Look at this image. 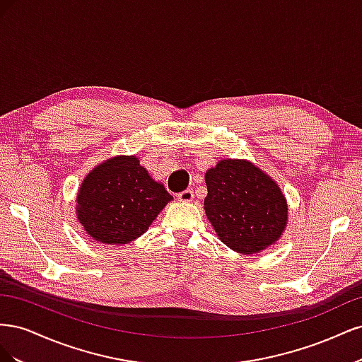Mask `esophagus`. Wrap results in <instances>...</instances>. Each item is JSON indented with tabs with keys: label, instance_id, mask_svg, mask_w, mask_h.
Here are the masks:
<instances>
[{
	"label": "esophagus",
	"instance_id": "obj_1",
	"mask_svg": "<svg viewBox=\"0 0 362 362\" xmlns=\"http://www.w3.org/2000/svg\"><path fill=\"white\" fill-rule=\"evenodd\" d=\"M178 201L180 202H192L193 201V190L187 189V190L178 193Z\"/></svg>",
	"mask_w": 362,
	"mask_h": 362
}]
</instances>
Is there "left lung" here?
Instances as JSON below:
<instances>
[{
	"label": "left lung",
	"mask_w": 362,
	"mask_h": 362,
	"mask_svg": "<svg viewBox=\"0 0 362 362\" xmlns=\"http://www.w3.org/2000/svg\"><path fill=\"white\" fill-rule=\"evenodd\" d=\"M204 210L221 242L252 255L275 245L288 223L278 182L247 160L223 158L205 172Z\"/></svg>",
	"instance_id": "left-lung-1"
}]
</instances>
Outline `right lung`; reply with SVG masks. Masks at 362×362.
I'll return each mask as SVG.
<instances>
[{
    "label": "right lung",
    "instance_id": "obj_1",
    "mask_svg": "<svg viewBox=\"0 0 362 362\" xmlns=\"http://www.w3.org/2000/svg\"><path fill=\"white\" fill-rule=\"evenodd\" d=\"M172 199L136 156H115L84 177L75 216L95 242L120 246L145 234Z\"/></svg>",
    "mask_w": 362,
    "mask_h": 362
}]
</instances>
